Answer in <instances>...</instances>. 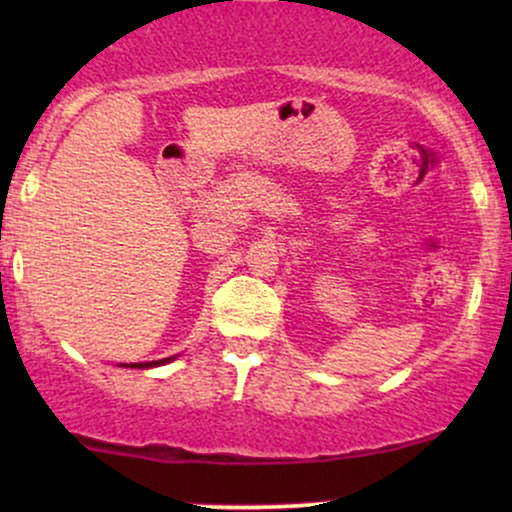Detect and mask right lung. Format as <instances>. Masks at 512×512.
I'll return each mask as SVG.
<instances>
[{
  "mask_svg": "<svg viewBox=\"0 0 512 512\" xmlns=\"http://www.w3.org/2000/svg\"><path fill=\"white\" fill-rule=\"evenodd\" d=\"M175 356H168V358H161V361H149V363H122V366H132V368H151V366H161V363H168L173 361Z\"/></svg>",
  "mask_w": 512,
  "mask_h": 512,
  "instance_id": "1",
  "label": "right lung"
}]
</instances>
